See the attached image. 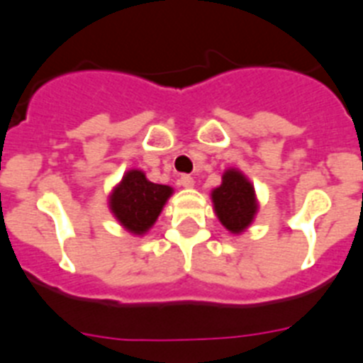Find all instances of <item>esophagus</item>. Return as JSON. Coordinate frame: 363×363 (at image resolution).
Wrapping results in <instances>:
<instances>
[{
    "instance_id": "esophagus-1",
    "label": "esophagus",
    "mask_w": 363,
    "mask_h": 363,
    "mask_svg": "<svg viewBox=\"0 0 363 363\" xmlns=\"http://www.w3.org/2000/svg\"><path fill=\"white\" fill-rule=\"evenodd\" d=\"M194 184H195V179L191 177V175H182L181 186H184V188H194Z\"/></svg>"
}]
</instances>
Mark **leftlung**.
<instances>
[{"label": "left lung", "instance_id": "1", "mask_svg": "<svg viewBox=\"0 0 363 363\" xmlns=\"http://www.w3.org/2000/svg\"><path fill=\"white\" fill-rule=\"evenodd\" d=\"M212 199L217 217L232 234L247 228L257 212L254 186L238 169H228L223 175V184L213 190Z\"/></svg>", "mask_w": 363, "mask_h": 363}]
</instances>
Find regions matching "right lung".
I'll return each mask as SVG.
<instances>
[{
	"mask_svg": "<svg viewBox=\"0 0 363 363\" xmlns=\"http://www.w3.org/2000/svg\"><path fill=\"white\" fill-rule=\"evenodd\" d=\"M172 191L169 186L150 182L143 172L131 169L113 191L109 206L124 228L140 235L155 223Z\"/></svg>",
	"mask_w": 363,
	"mask_h": 363,
	"instance_id": "obj_1",
	"label": "right lung"
}]
</instances>
